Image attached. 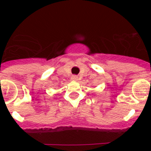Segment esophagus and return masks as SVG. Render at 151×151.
Here are the masks:
<instances>
[{
	"mask_svg": "<svg viewBox=\"0 0 151 151\" xmlns=\"http://www.w3.org/2000/svg\"><path fill=\"white\" fill-rule=\"evenodd\" d=\"M71 79L73 80V81H77V80H78V76H76V75H74V76H73L71 77Z\"/></svg>",
	"mask_w": 151,
	"mask_h": 151,
	"instance_id": "esophagus-1",
	"label": "esophagus"
}]
</instances>
